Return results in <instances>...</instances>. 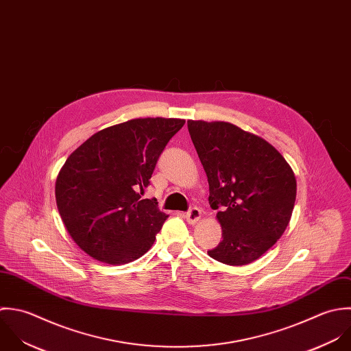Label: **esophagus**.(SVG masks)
Returning <instances> with one entry per match:
<instances>
[{
  "instance_id": "34e87169",
  "label": "esophagus",
  "mask_w": 351,
  "mask_h": 351,
  "mask_svg": "<svg viewBox=\"0 0 351 351\" xmlns=\"http://www.w3.org/2000/svg\"><path fill=\"white\" fill-rule=\"evenodd\" d=\"M200 217H202V210L197 208V207H192V208L185 214V218H186L188 223H191V225L196 223V222L200 219Z\"/></svg>"
}]
</instances>
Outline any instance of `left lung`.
I'll return each instance as SVG.
<instances>
[{"instance_id": "8db88e82", "label": "left lung", "mask_w": 351, "mask_h": 351, "mask_svg": "<svg viewBox=\"0 0 351 351\" xmlns=\"http://www.w3.org/2000/svg\"><path fill=\"white\" fill-rule=\"evenodd\" d=\"M208 178L210 206L223 239L208 254L245 265L285 233L295 203L297 181L285 158L264 138L229 122L188 121Z\"/></svg>"}]
</instances>
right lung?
Instances as JSON below:
<instances>
[{
    "label": "right lung",
    "mask_w": 351,
    "mask_h": 351,
    "mask_svg": "<svg viewBox=\"0 0 351 351\" xmlns=\"http://www.w3.org/2000/svg\"><path fill=\"white\" fill-rule=\"evenodd\" d=\"M178 118H136L106 128L71 154L56 182L61 219L87 254L108 264L143 256L169 215L143 199L156 162L184 126Z\"/></svg>",
    "instance_id": "add662e5"
}]
</instances>
